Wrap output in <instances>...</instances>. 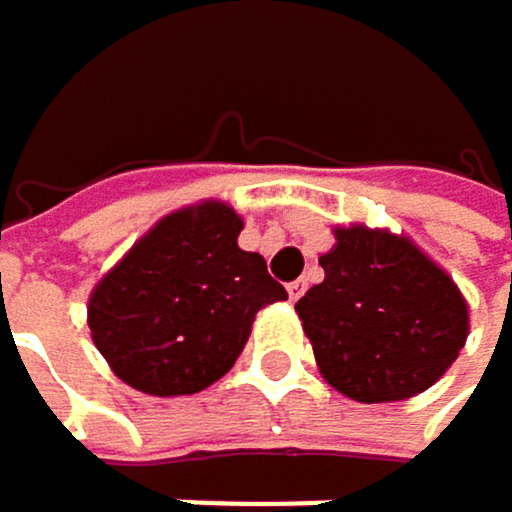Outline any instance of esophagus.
Masks as SVG:
<instances>
[{
	"instance_id": "esophagus-1",
	"label": "esophagus",
	"mask_w": 512,
	"mask_h": 512,
	"mask_svg": "<svg viewBox=\"0 0 512 512\" xmlns=\"http://www.w3.org/2000/svg\"><path fill=\"white\" fill-rule=\"evenodd\" d=\"M302 293H306V281H293V284H287V296H290L293 302H296Z\"/></svg>"
}]
</instances>
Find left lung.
<instances>
[{"instance_id": "obj_1", "label": "left lung", "mask_w": 512, "mask_h": 512, "mask_svg": "<svg viewBox=\"0 0 512 512\" xmlns=\"http://www.w3.org/2000/svg\"><path fill=\"white\" fill-rule=\"evenodd\" d=\"M333 237L324 281L296 302L321 377L364 405L420 395L467 343V299L405 234L355 222Z\"/></svg>"}]
</instances>
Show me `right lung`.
<instances>
[{
	"mask_svg": "<svg viewBox=\"0 0 512 512\" xmlns=\"http://www.w3.org/2000/svg\"><path fill=\"white\" fill-rule=\"evenodd\" d=\"M241 213L200 200L154 222L89 296L92 343L126 386L194 395L244 352L256 312L287 299L265 259L237 247Z\"/></svg>",
	"mask_w": 512,
	"mask_h": 512,
	"instance_id": "add662e5",
	"label": "right lung"
}]
</instances>
